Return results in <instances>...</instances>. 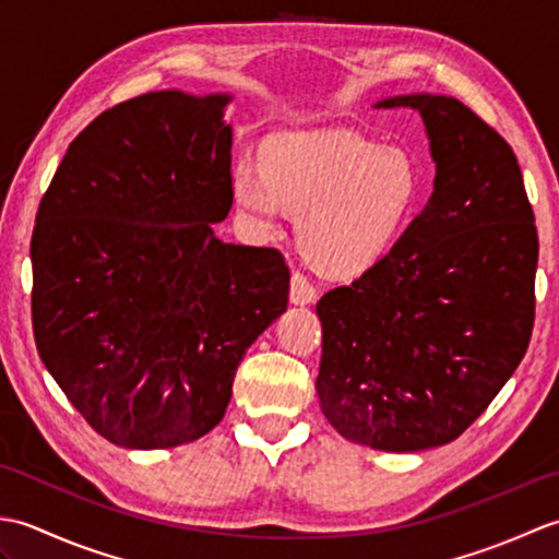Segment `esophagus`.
<instances>
[{
	"mask_svg": "<svg viewBox=\"0 0 559 559\" xmlns=\"http://www.w3.org/2000/svg\"><path fill=\"white\" fill-rule=\"evenodd\" d=\"M317 300V288L305 273H293L290 278V302L293 305H312Z\"/></svg>",
	"mask_w": 559,
	"mask_h": 559,
	"instance_id": "esophagus-1",
	"label": "esophagus"
}]
</instances>
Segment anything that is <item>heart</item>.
Segmentation results:
<instances>
[{"instance_id":"1","label":"heart","mask_w":559,"mask_h":559,"mask_svg":"<svg viewBox=\"0 0 559 559\" xmlns=\"http://www.w3.org/2000/svg\"><path fill=\"white\" fill-rule=\"evenodd\" d=\"M233 201L261 233L298 209V240L319 269L355 273L382 259L406 228L420 177L399 148H379L346 129L286 132L266 141L264 163L233 168Z\"/></svg>"}]
</instances>
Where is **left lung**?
Instances as JSON below:
<instances>
[{
	"label": "left lung",
	"mask_w": 559,
	"mask_h": 559,
	"mask_svg": "<svg viewBox=\"0 0 559 559\" xmlns=\"http://www.w3.org/2000/svg\"><path fill=\"white\" fill-rule=\"evenodd\" d=\"M435 160L425 209L389 254L317 302L326 420L382 451L442 447L500 394L528 348L538 233L512 146L456 98L411 93Z\"/></svg>",
	"instance_id": "1"
}]
</instances>
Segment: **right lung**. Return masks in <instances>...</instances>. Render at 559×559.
Here are the masks:
<instances>
[{
    "mask_svg": "<svg viewBox=\"0 0 559 559\" xmlns=\"http://www.w3.org/2000/svg\"><path fill=\"white\" fill-rule=\"evenodd\" d=\"M233 96L156 91L71 141L31 240L33 334L88 425L124 449L216 427L247 348L286 312L278 249L223 242Z\"/></svg>",
    "mask_w": 559,
    "mask_h": 559,
    "instance_id": "1",
    "label": "right lung"
}]
</instances>
